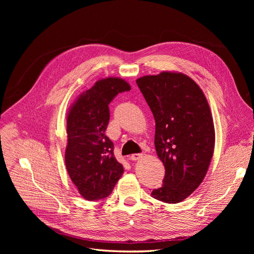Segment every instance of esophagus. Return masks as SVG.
Returning <instances> with one entry per match:
<instances>
[{
  "label": "esophagus",
  "instance_id": "esophagus-1",
  "mask_svg": "<svg viewBox=\"0 0 254 254\" xmlns=\"http://www.w3.org/2000/svg\"><path fill=\"white\" fill-rule=\"evenodd\" d=\"M143 158V155L142 153H133V155L130 156V159H131L132 161H137Z\"/></svg>",
  "mask_w": 254,
  "mask_h": 254
}]
</instances>
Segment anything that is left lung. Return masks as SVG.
<instances>
[{
	"label": "left lung",
	"mask_w": 254,
	"mask_h": 254,
	"mask_svg": "<svg viewBox=\"0 0 254 254\" xmlns=\"http://www.w3.org/2000/svg\"><path fill=\"white\" fill-rule=\"evenodd\" d=\"M156 121L155 147L165 167L163 186L152 197L178 203L204 179L214 152L209 104L198 84L182 73L162 72L136 79Z\"/></svg>",
	"instance_id": "obj_1"
}]
</instances>
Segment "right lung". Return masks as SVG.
I'll list each match as a JSON object with an SVG mask.
<instances>
[{
	"instance_id": "obj_1",
	"label": "right lung",
	"mask_w": 254,
	"mask_h": 254,
	"mask_svg": "<svg viewBox=\"0 0 254 254\" xmlns=\"http://www.w3.org/2000/svg\"><path fill=\"white\" fill-rule=\"evenodd\" d=\"M130 89L122 78L101 79L81 93L68 111L65 166L87 200L108 197L124 173L113 155V143L105 132L110 120L109 104L119 93Z\"/></svg>"
}]
</instances>
